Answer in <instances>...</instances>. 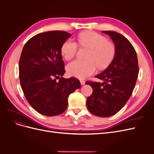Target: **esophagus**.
I'll return each mask as SVG.
<instances>
[{"label": "esophagus", "mask_w": 154, "mask_h": 154, "mask_svg": "<svg viewBox=\"0 0 154 154\" xmlns=\"http://www.w3.org/2000/svg\"><path fill=\"white\" fill-rule=\"evenodd\" d=\"M80 83L82 85H84L85 84V82L83 81V80H80Z\"/></svg>", "instance_id": "obj_1"}]
</instances>
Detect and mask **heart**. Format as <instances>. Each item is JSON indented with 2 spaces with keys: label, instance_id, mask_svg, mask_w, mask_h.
Masks as SVG:
<instances>
[{
  "label": "heart",
  "instance_id": "heart-1",
  "mask_svg": "<svg viewBox=\"0 0 154 154\" xmlns=\"http://www.w3.org/2000/svg\"><path fill=\"white\" fill-rule=\"evenodd\" d=\"M79 43L83 47L90 49L87 57V60H75L67 66L69 75L83 79L92 75L96 72V67L105 68L113 60L115 54V47L112 43L107 41L105 36L93 31H85L78 36ZM78 49V44L72 39L65 41L61 53L66 60L74 57Z\"/></svg>",
  "mask_w": 154,
  "mask_h": 154
}]
</instances>
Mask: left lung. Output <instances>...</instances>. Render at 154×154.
Instances as JSON below:
<instances>
[{
  "instance_id": "left-lung-1",
  "label": "left lung",
  "mask_w": 154,
  "mask_h": 154,
  "mask_svg": "<svg viewBox=\"0 0 154 154\" xmlns=\"http://www.w3.org/2000/svg\"><path fill=\"white\" fill-rule=\"evenodd\" d=\"M115 45L114 57L105 71L95 77L103 81L87 82L92 88L87 106L93 114L110 117L122 109L131 96L139 74L136 51L129 40L116 31H103Z\"/></svg>"
}]
</instances>
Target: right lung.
I'll use <instances>...</instances> for the list:
<instances>
[{
  "instance_id": "1",
  "label": "right lung",
  "mask_w": 154,
  "mask_h": 154,
  "mask_svg": "<svg viewBox=\"0 0 154 154\" xmlns=\"http://www.w3.org/2000/svg\"><path fill=\"white\" fill-rule=\"evenodd\" d=\"M71 36L60 31L42 32L27 41L22 51L18 69L23 92L32 108L46 116L63 113L69 96L81 87L77 79L62 77L66 71L61 48Z\"/></svg>"
}]
</instances>
